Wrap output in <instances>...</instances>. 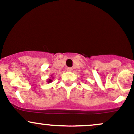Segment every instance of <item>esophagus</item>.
I'll return each instance as SVG.
<instances>
[{"mask_svg":"<svg viewBox=\"0 0 134 134\" xmlns=\"http://www.w3.org/2000/svg\"><path fill=\"white\" fill-rule=\"evenodd\" d=\"M67 71H69V72H72V70H73V69L71 68V67H67Z\"/></svg>","mask_w":134,"mask_h":134,"instance_id":"obj_1","label":"esophagus"}]
</instances>
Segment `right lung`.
Listing matches in <instances>:
<instances>
[{"mask_svg":"<svg viewBox=\"0 0 134 134\" xmlns=\"http://www.w3.org/2000/svg\"><path fill=\"white\" fill-rule=\"evenodd\" d=\"M53 77L52 76H51V77H50V79H48L47 80V82H48L49 84V83H50V82H52V81H53Z\"/></svg>","mask_w":134,"mask_h":134,"instance_id":"right-lung-1","label":"right lung"}]
</instances>
